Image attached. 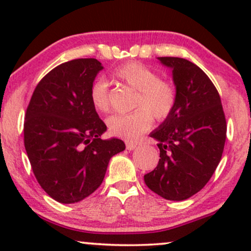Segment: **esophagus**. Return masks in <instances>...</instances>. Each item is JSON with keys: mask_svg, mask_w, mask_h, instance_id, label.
Masks as SVG:
<instances>
[{"mask_svg": "<svg viewBox=\"0 0 251 251\" xmlns=\"http://www.w3.org/2000/svg\"><path fill=\"white\" fill-rule=\"evenodd\" d=\"M126 149H127L128 151H133L134 149H137V143L126 142Z\"/></svg>", "mask_w": 251, "mask_h": 251, "instance_id": "34e87169", "label": "esophagus"}]
</instances>
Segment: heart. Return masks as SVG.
<instances>
[{
  "mask_svg": "<svg viewBox=\"0 0 251 251\" xmlns=\"http://www.w3.org/2000/svg\"><path fill=\"white\" fill-rule=\"evenodd\" d=\"M113 75L137 92L134 107L131 113L114 114L108 119V129L116 137L124 139H137L151 127L152 118L155 120L166 119L174 111L177 93L174 86L162 80L151 68L139 62H127L118 67ZM92 105L97 111L109 109V91L103 79H96L89 89Z\"/></svg>",
  "mask_w": 251,
  "mask_h": 251,
  "instance_id": "b5f03b06",
  "label": "heart"
}]
</instances>
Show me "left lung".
I'll return each instance as SVG.
<instances>
[{"label": "left lung", "instance_id": "1", "mask_svg": "<svg viewBox=\"0 0 251 251\" xmlns=\"http://www.w3.org/2000/svg\"><path fill=\"white\" fill-rule=\"evenodd\" d=\"M172 70L177 101L171 114L150 133L160 159L144 176L150 190L169 201H184L205 186L221 162L226 123L217 89L195 63L158 57Z\"/></svg>", "mask_w": 251, "mask_h": 251}]
</instances>
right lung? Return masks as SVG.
I'll return each instance as SVG.
<instances>
[{
    "instance_id": "1",
    "label": "right lung",
    "mask_w": 251,
    "mask_h": 251,
    "mask_svg": "<svg viewBox=\"0 0 251 251\" xmlns=\"http://www.w3.org/2000/svg\"><path fill=\"white\" fill-rule=\"evenodd\" d=\"M97 59L61 63L37 83L25 118V148L41 188L63 204L77 203L101 185L109 159L125 150L118 138L102 140L106 125L89 89Z\"/></svg>"
}]
</instances>
